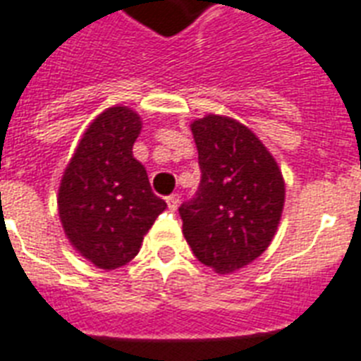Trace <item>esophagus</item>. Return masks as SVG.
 Returning <instances> with one entry per match:
<instances>
[{"mask_svg": "<svg viewBox=\"0 0 361 361\" xmlns=\"http://www.w3.org/2000/svg\"><path fill=\"white\" fill-rule=\"evenodd\" d=\"M180 195H170L169 198H166V204H169V209H172V212H176L178 209V206H180Z\"/></svg>", "mask_w": 361, "mask_h": 361, "instance_id": "34e87169", "label": "esophagus"}]
</instances>
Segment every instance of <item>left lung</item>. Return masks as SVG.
Wrapping results in <instances>:
<instances>
[{"label":"left lung","mask_w":361,"mask_h":361,"mask_svg":"<svg viewBox=\"0 0 361 361\" xmlns=\"http://www.w3.org/2000/svg\"><path fill=\"white\" fill-rule=\"evenodd\" d=\"M202 180L180 208L195 257L226 275L257 260L274 240L285 206V180L249 127L208 114L191 123Z\"/></svg>","instance_id":"8db88e82"}]
</instances>
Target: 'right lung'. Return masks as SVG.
I'll use <instances>...</instances> for the list:
<instances>
[{"label": "right lung", "instance_id": "obj_1", "mask_svg": "<svg viewBox=\"0 0 361 361\" xmlns=\"http://www.w3.org/2000/svg\"><path fill=\"white\" fill-rule=\"evenodd\" d=\"M142 118L110 106L82 135L58 191V212L71 245L101 269H116L138 255L142 240L166 202L155 197L133 144Z\"/></svg>", "mask_w": 361, "mask_h": 361}]
</instances>
